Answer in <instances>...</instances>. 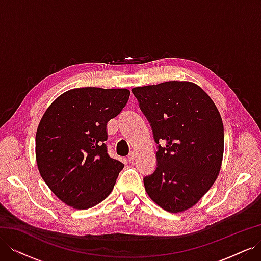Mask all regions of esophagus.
<instances>
[{
	"mask_svg": "<svg viewBox=\"0 0 261 261\" xmlns=\"http://www.w3.org/2000/svg\"><path fill=\"white\" fill-rule=\"evenodd\" d=\"M127 160L129 161V162H133L134 160H135V152H130L129 154H128V156H127Z\"/></svg>",
	"mask_w": 261,
	"mask_h": 261,
	"instance_id": "34e87169",
	"label": "esophagus"
}]
</instances>
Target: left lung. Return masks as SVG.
<instances>
[{
  "mask_svg": "<svg viewBox=\"0 0 261 261\" xmlns=\"http://www.w3.org/2000/svg\"><path fill=\"white\" fill-rule=\"evenodd\" d=\"M132 91L158 144L156 169L144 178L147 194L172 213L192 208L215 183L222 164L224 130L215 102L189 82Z\"/></svg>",
  "mask_w": 261,
  "mask_h": 261,
  "instance_id": "1",
  "label": "left lung"
}]
</instances>
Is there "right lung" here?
<instances>
[{
  "instance_id": "1",
  "label": "right lung",
  "mask_w": 261,
  "mask_h": 261,
  "mask_svg": "<svg viewBox=\"0 0 261 261\" xmlns=\"http://www.w3.org/2000/svg\"><path fill=\"white\" fill-rule=\"evenodd\" d=\"M127 89L96 87L64 92L46 109L36 134L40 175L74 209H89L112 192L124 164L109 155L107 124L129 99Z\"/></svg>"
}]
</instances>
